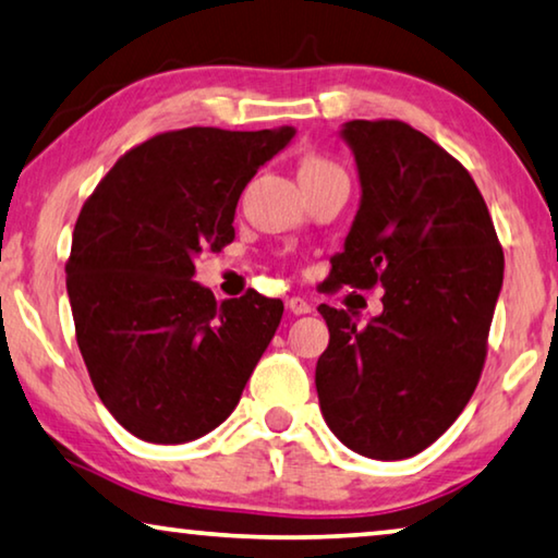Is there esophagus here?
<instances>
[{
	"label": "esophagus",
	"mask_w": 558,
	"mask_h": 558,
	"mask_svg": "<svg viewBox=\"0 0 558 558\" xmlns=\"http://www.w3.org/2000/svg\"><path fill=\"white\" fill-rule=\"evenodd\" d=\"M288 311L293 315H305V313L313 311V305L303 301V298H288Z\"/></svg>",
	"instance_id": "esophagus-1"
}]
</instances>
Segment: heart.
<instances>
[{
  "label": "heart",
  "instance_id": "1",
  "mask_svg": "<svg viewBox=\"0 0 558 558\" xmlns=\"http://www.w3.org/2000/svg\"><path fill=\"white\" fill-rule=\"evenodd\" d=\"M328 170H340L336 162L328 160V157L307 155L301 160V174H315V172H328Z\"/></svg>",
  "mask_w": 558,
  "mask_h": 558
}]
</instances>
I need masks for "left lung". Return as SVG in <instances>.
Masks as SVG:
<instances>
[{"instance_id": "obj_1", "label": "left lung", "mask_w": 558, "mask_h": 558, "mask_svg": "<svg viewBox=\"0 0 558 558\" xmlns=\"http://www.w3.org/2000/svg\"><path fill=\"white\" fill-rule=\"evenodd\" d=\"M361 174V207L332 257L330 293L384 286L368 326L318 305L330 340L315 365L328 428L355 453H421L459 418L488 351L504 247L469 170L401 120L343 130Z\"/></svg>"}]
</instances>
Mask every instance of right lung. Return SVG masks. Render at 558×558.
<instances>
[{"mask_svg":"<svg viewBox=\"0 0 558 558\" xmlns=\"http://www.w3.org/2000/svg\"><path fill=\"white\" fill-rule=\"evenodd\" d=\"M293 128H185L124 153L82 205L66 257L74 336L105 409L149 444L220 426L276 336L280 298L215 303L197 253L235 240V207Z\"/></svg>","mask_w":558,"mask_h":558,"instance_id":"add662e5","label":"right lung"}]
</instances>
